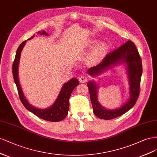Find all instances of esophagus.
Returning <instances> with one entry per match:
<instances>
[{"instance_id":"1","label":"esophagus","mask_w":157,"mask_h":157,"mask_svg":"<svg viewBox=\"0 0 157 157\" xmlns=\"http://www.w3.org/2000/svg\"><path fill=\"white\" fill-rule=\"evenodd\" d=\"M87 78L86 77L85 75H82V76H80V78L79 79V82L80 83H82L87 82Z\"/></svg>"}]
</instances>
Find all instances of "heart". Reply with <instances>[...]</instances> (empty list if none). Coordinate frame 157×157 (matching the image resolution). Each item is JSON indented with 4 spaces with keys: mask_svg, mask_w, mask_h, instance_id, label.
<instances>
[{
    "mask_svg": "<svg viewBox=\"0 0 157 157\" xmlns=\"http://www.w3.org/2000/svg\"><path fill=\"white\" fill-rule=\"evenodd\" d=\"M98 44V40H91L89 42V47L90 48H93ZM109 46L107 43H100L94 49L93 53L89 55L88 60L91 63L97 64L102 61V60L109 52Z\"/></svg>",
    "mask_w": 157,
    "mask_h": 157,
    "instance_id": "obj_1",
    "label": "heart"
}]
</instances>
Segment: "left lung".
Returning a JSON list of instances; mask_svg holds the SVG:
<instances>
[{
  "mask_svg": "<svg viewBox=\"0 0 157 157\" xmlns=\"http://www.w3.org/2000/svg\"><path fill=\"white\" fill-rule=\"evenodd\" d=\"M121 64H124L127 74L129 98L120 108L108 109L103 107L98 102L97 83L94 80L89 81L87 83L93 112L100 119L109 120L119 117L134 105L140 94V81L142 74L141 59L136 45L129 40L117 49L106 55L99 64L87 70V73L90 76L97 77Z\"/></svg>",
  "mask_w": 157,
  "mask_h": 157,
  "instance_id": "8db88e82",
  "label": "left lung"
}]
</instances>
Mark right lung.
I'll list each match as a JSON object with an SVG mask.
<instances>
[{"label": "right lung", "mask_w": 157, "mask_h": 157, "mask_svg": "<svg viewBox=\"0 0 157 157\" xmlns=\"http://www.w3.org/2000/svg\"><path fill=\"white\" fill-rule=\"evenodd\" d=\"M37 34L40 35H45V36H48L49 35L44 31H38ZM34 37V34L28 40H31ZM26 42L27 40L23 42L17 48L16 54V57H15L12 67L13 79L15 83H16L17 86L20 100H21V102L25 108L29 110V112H31L34 115L38 116L40 118L48 121H52V122H58V121H62L67 117L68 114L69 109V99L74 88L79 85L78 80L77 78H73L69 80L68 82L64 83L61 89L60 90L57 99L55 100V102L51 106H49V108L40 109L32 105L28 102V100H27L23 92L21 84L19 83L18 75L20 57H21L22 49Z\"/></svg>", "instance_id": "right-lung-1"}]
</instances>
